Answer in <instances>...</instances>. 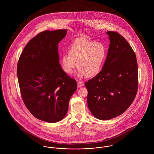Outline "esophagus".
<instances>
[{
    "label": "esophagus",
    "instance_id": "1",
    "mask_svg": "<svg viewBox=\"0 0 154 154\" xmlns=\"http://www.w3.org/2000/svg\"><path fill=\"white\" fill-rule=\"evenodd\" d=\"M77 83H78V88H80L82 86L84 85V83L81 81H77Z\"/></svg>",
    "mask_w": 154,
    "mask_h": 154
}]
</instances>
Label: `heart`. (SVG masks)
Wrapping results in <instances>:
<instances>
[{
    "label": "heart",
    "instance_id": "b5f03b06",
    "mask_svg": "<svg viewBox=\"0 0 154 154\" xmlns=\"http://www.w3.org/2000/svg\"><path fill=\"white\" fill-rule=\"evenodd\" d=\"M106 56L107 49L103 43L80 38L69 47L68 54L62 55L60 65L67 74H72L77 66L79 76L91 78L99 73Z\"/></svg>",
    "mask_w": 154,
    "mask_h": 154
}]
</instances>
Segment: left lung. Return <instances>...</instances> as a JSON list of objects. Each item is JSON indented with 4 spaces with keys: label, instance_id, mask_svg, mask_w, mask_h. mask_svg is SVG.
Returning <instances> with one entry per match:
<instances>
[{
    "label": "left lung",
    "instance_id": "8db88e82",
    "mask_svg": "<svg viewBox=\"0 0 154 154\" xmlns=\"http://www.w3.org/2000/svg\"><path fill=\"white\" fill-rule=\"evenodd\" d=\"M110 43L101 71L86 82L87 103L93 116L107 120L125 112L132 104L138 88L136 54L125 38L107 31Z\"/></svg>",
    "mask_w": 154,
    "mask_h": 154
}]
</instances>
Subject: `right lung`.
I'll return each mask as SVG.
<instances>
[{
    "label": "right lung",
    "mask_w": 154,
    "mask_h": 154,
    "mask_svg": "<svg viewBox=\"0 0 154 154\" xmlns=\"http://www.w3.org/2000/svg\"><path fill=\"white\" fill-rule=\"evenodd\" d=\"M67 29L44 31L26 45L17 65L23 101L37 119L56 123L66 116L69 100L77 89L59 63L58 44Z\"/></svg>",
    "instance_id": "add662e5"
}]
</instances>
